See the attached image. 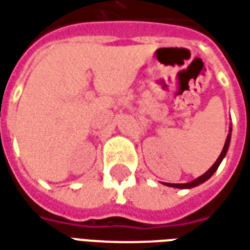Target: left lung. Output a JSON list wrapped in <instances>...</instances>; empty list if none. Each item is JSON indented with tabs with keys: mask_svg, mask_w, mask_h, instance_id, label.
I'll list each match as a JSON object with an SVG mask.
<instances>
[{
	"mask_svg": "<svg viewBox=\"0 0 250 250\" xmlns=\"http://www.w3.org/2000/svg\"><path fill=\"white\" fill-rule=\"evenodd\" d=\"M229 131L231 132V127H230V130ZM230 132H229L228 138H226V142H225V146H223L222 153H221V155L218 157V160L215 161V164H214V165H212V167H211L206 173L202 174L200 177L195 179L193 181H191V183H186V184H169V183H164V184L167 187H173V188H181V189H186V188H193V187H198L200 186V184H203L204 181H207L212 174L215 173V170L218 169V167H219V164L222 162V160L225 158V155H226V153H228L229 145H230V137H231V134H230Z\"/></svg>",
	"mask_w": 250,
	"mask_h": 250,
	"instance_id": "left-lung-1",
	"label": "left lung"
}]
</instances>
